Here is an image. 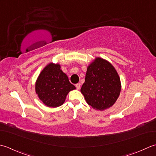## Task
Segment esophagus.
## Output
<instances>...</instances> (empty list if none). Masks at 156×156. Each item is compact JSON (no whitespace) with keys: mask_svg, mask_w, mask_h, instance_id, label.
I'll list each match as a JSON object with an SVG mask.
<instances>
[{"mask_svg":"<svg viewBox=\"0 0 156 156\" xmlns=\"http://www.w3.org/2000/svg\"><path fill=\"white\" fill-rule=\"evenodd\" d=\"M75 87H76V88L77 89V90H79V89H80V87H81V84L80 83H77L75 85Z\"/></svg>","mask_w":156,"mask_h":156,"instance_id":"1","label":"esophagus"}]
</instances>
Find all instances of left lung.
Here are the masks:
<instances>
[{
	"label": "left lung",
	"instance_id": "1",
	"mask_svg": "<svg viewBox=\"0 0 156 156\" xmlns=\"http://www.w3.org/2000/svg\"><path fill=\"white\" fill-rule=\"evenodd\" d=\"M121 90L115 69L107 60L97 58L88 66L81 92L94 109L104 110L115 103Z\"/></svg>",
	"mask_w": 156,
	"mask_h": 156
}]
</instances>
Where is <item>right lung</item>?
Masks as SVG:
<instances>
[{
    "label": "right lung",
    "instance_id": "right-lung-1",
    "mask_svg": "<svg viewBox=\"0 0 156 156\" xmlns=\"http://www.w3.org/2000/svg\"><path fill=\"white\" fill-rule=\"evenodd\" d=\"M75 89L58 64L48 65L41 72L36 83L40 99L48 107L56 108L65 102L69 92Z\"/></svg>",
    "mask_w": 156,
    "mask_h": 156
}]
</instances>
